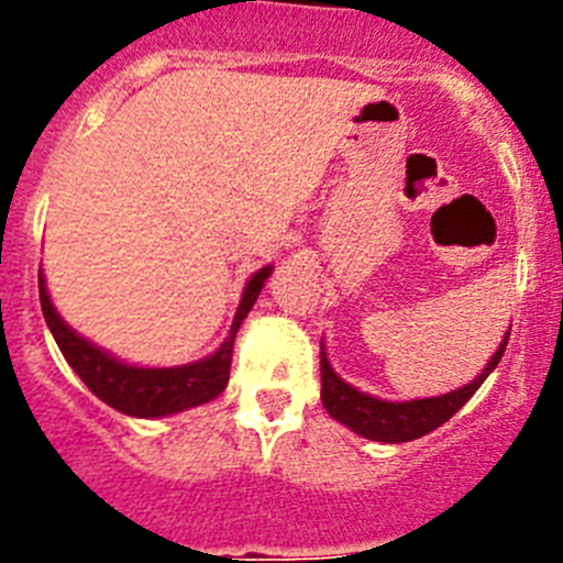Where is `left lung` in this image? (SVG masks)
Segmentation results:
<instances>
[{"instance_id": "left-lung-1", "label": "left lung", "mask_w": 563, "mask_h": 563, "mask_svg": "<svg viewBox=\"0 0 563 563\" xmlns=\"http://www.w3.org/2000/svg\"><path fill=\"white\" fill-rule=\"evenodd\" d=\"M507 338H510V332L499 343V350L494 352V357L487 361L482 375L474 377L467 386L449 391V395L402 402L377 400V397L366 395V391H357L355 386L341 380V375H335V369L330 366V357H327L324 343H321V402H324V409L330 411L332 420L343 422L346 429L366 437V440L411 442L417 437H426L429 431L440 429L442 422H449L474 397V391L479 389L485 377L496 369V363L505 355Z\"/></svg>"}]
</instances>
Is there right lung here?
Masks as SVG:
<instances>
[{"label":"right lung","mask_w":563,"mask_h":563,"mask_svg":"<svg viewBox=\"0 0 563 563\" xmlns=\"http://www.w3.org/2000/svg\"><path fill=\"white\" fill-rule=\"evenodd\" d=\"M271 273L273 267L267 265L251 276L245 292H242V301H239L236 316H233L231 332H228L220 350L202 357V361L186 363V366H166V369L129 366V363L118 361L114 355L103 352L101 346L78 335L73 327L64 324V318L58 316L53 301H49L42 271H38V298H42L44 321H47L49 332L56 338L58 350L67 357L73 372L87 383V389L92 395L101 397L107 406H112L121 415L168 417L177 415V411L194 409V406H202V402L222 395V389L228 386V375H231L233 338H236L239 327L247 318L251 307L256 305L258 292H262Z\"/></svg>","instance_id":"add662e5"}]
</instances>
